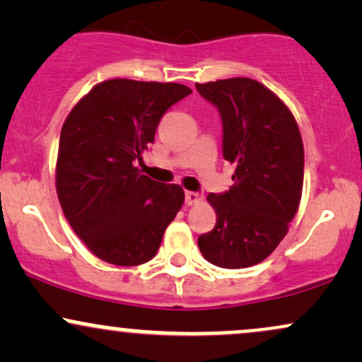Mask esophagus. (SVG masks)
Masks as SVG:
<instances>
[{
    "instance_id": "34e87169",
    "label": "esophagus",
    "mask_w": 362,
    "mask_h": 362,
    "mask_svg": "<svg viewBox=\"0 0 362 362\" xmlns=\"http://www.w3.org/2000/svg\"><path fill=\"white\" fill-rule=\"evenodd\" d=\"M202 201V195L197 192H185V204L187 206H194L199 204Z\"/></svg>"
}]
</instances>
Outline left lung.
Wrapping results in <instances>:
<instances>
[{"instance_id":"left-lung-1","label":"left lung","mask_w":362,"mask_h":362,"mask_svg":"<svg viewBox=\"0 0 362 362\" xmlns=\"http://www.w3.org/2000/svg\"><path fill=\"white\" fill-rule=\"evenodd\" d=\"M195 88L218 107L223 156L236 167L228 192L207 195L216 226L199 236V250L218 267H252L276 250L300 207V129L286 103L250 78L195 83Z\"/></svg>"}]
</instances>
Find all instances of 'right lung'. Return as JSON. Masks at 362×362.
Returning a JSON list of instances; mask_svg holds the SVG:
<instances>
[{
  "instance_id": "1",
  "label": "right lung",
  "mask_w": 362,
  "mask_h": 362,
  "mask_svg": "<svg viewBox=\"0 0 362 362\" xmlns=\"http://www.w3.org/2000/svg\"><path fill=\"white\" fill-rule=\"evenodd\" d=\"M192 93L180 83L115 78L81 98L61 129L56 190L68 223L91 253L114 265H141L160 248L184 189L136 167L161 117Z\"/></svg>"
}]
</instances>
